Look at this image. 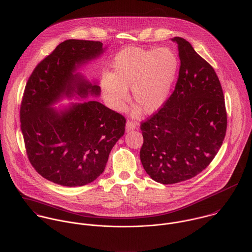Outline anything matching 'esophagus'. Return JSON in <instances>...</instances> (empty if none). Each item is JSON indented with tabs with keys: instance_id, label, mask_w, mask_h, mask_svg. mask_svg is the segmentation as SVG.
<instances>
[{
	"instance_id": "esophagus-1",
	"label": "esophagus",
	"mask_w": 252,
	"mask_h": 252,
	"mask_svg": "<svg viewBox=\"0 0 252 252\" xmlns=\"http://www.w3.org/2000/svg\"><path fill=\"white\" fill-rule=\"evenodd\" d=\"M137 127V125L135 123H133L132 121H127L126 125V131H130V130H134Z\"/></svg>"
}]
</instances>
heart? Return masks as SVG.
<instances>
[{
    "label": "heart",
    "instance_id": "obj_1",
    "mask_svg": "<svg viewBox=\"0 0 252 252\" xmlns=\"http://www.w3.org/2000/svg\"><path fill=\"white\" fill-rule=\"evenodd\" d=\"M179 68L176 54L167 49L126 48L112 63V71L102 77L103 99L114 111H122L131 97L145 114L160 109L172 90Z\"/></svg>",
    "mask_w": 252,
    "mask_h": 252
}]
</instances>
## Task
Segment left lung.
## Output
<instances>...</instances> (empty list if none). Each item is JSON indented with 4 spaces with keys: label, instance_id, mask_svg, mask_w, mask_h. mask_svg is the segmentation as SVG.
I'll list each match as a JSON object with an SVG mask.
<instances>
[{
    "label": "left lung",
    "instance_id": "1",
    "mask_svg": "<svg viewBox=\"0 0 252 252\" xmlns=\"http://www.w3.org/2000/svg\"><path fill=\"white\" fill-rule=\"evenodd\" d=\"M180 69L170 97L141 124L142 165L153 180L174 184L201 172L219 151L227 113L214 69L189 42L175 37Z\"/></svg>",
    "mask_w": 252,
    "mask_h": 252
}]
</instances>
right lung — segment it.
Instances as JSON below:
<instances>
[{"mask_svg": "<svg viewBox=\"0 0 252 252\" xmlns=\"http://www.w3.org/2000/svg\"><path fill=\"white\" fill-rule=\"evenodd\" d=\"M100 42L67 40L41 61L25 87L21 131L28 158L44 178L77 187L100 176L124 135L126 119L96 100L100 88L79 71L106 51ZM63 99L80 100L55 108Z\"/></svg>", "mask_w": 252, "mask_h": 252, "instance_id": "right-lung-1", "label": "right lung"}]
</instances>
